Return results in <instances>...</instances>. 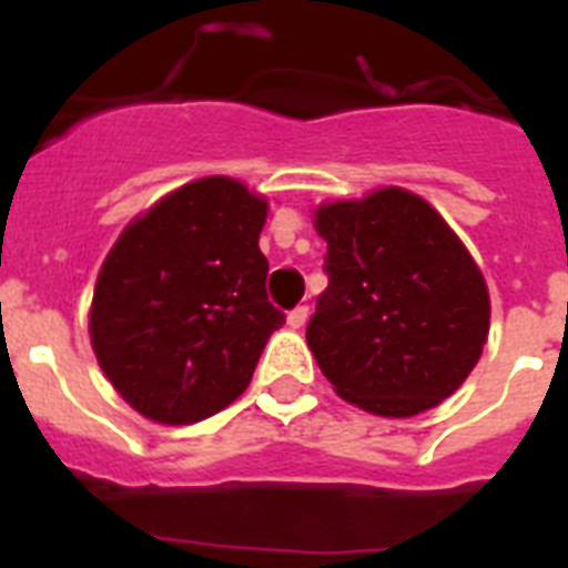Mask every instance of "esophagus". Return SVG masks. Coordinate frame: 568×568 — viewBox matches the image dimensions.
<instances>
[{
    "label": "esophagus",
    "instance_id": "1",
    "mask_svg": "<svg viewBox=\"0 0 568 568\" xmlns=\"http://www.w3.org/2000/svg\"><path fill=\"white\" fill-rule=\"evenodd\" d=\"M307 315H310V307H304V304H301V307L290 310L287 324H290V327H293V329H301V327H304V324H307Z\"/></svg>",
    "mask_w": 568,
    "mask_h": 568
}]
</instances>
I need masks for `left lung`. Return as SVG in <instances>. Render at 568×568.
I'll return each mask as SVG.
<instances>
[{
	"instance_id": "1",
	"label": "left lung",
	"mask_w": 568,
	"mask_h": 568,
	"mask_svg": "<svg viewBox=\"0 0 568 568\" xmlns=\"http://www.w3.org/2000/svg\"><path fill=\"white\" fill-rule=\"evenodd\" d=\"M315 230L329 284L307 344L335 393L384 418L449 398L489 335L486 281L458 235L400 187L324 204Z\"/></svg>"
}]
</instances>
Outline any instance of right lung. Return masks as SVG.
<instances>
[{"instance_id":"1","label":"right lung","mask_w":568,"mask_h":568,"mask_svg":"<svg viewBox=\"0 0 568 568\" xmlns=\"http://www.w3.org/2000/svg\"><path fill=\"white\" fill-rule=\"evenodd\" d=\"M267 202L210 175L135 219L104 258L90 310L99 366L144 418L182 426L233 404L284 324L258 250Z\"/></svg>"}]
</instances>
